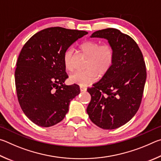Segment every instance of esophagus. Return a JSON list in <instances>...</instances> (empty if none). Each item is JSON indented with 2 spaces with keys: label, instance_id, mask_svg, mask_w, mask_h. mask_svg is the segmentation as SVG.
<instances>
[{
  "label": "esophagus",
  "instance_id": "obj_1",
  "mask_svg": "<svg viewBox=\"0 0 161 161\" xmlns=\"http://www.w3.org/2000/svg\"><path fill=\"white\" fill-rule=\"evenodd\" d=\"M80 91H82V92L86 91V90H87L86 87H84V86H80Z\"/></svg>",
  "mask_w": 161,
  "mask_h": 161
}]
</instances>
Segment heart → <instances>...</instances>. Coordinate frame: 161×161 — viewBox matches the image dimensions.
I'll use <instances>...</instances> for the list:
<instances>
[{
    "instance_id": "b5f03b06",
    "label": "heart",
    "mask_w": 161,
    "mask_h": 161,
    "mask_svg": "<svg viewBox=\"0 0 161 161\" xmlns=\"http://www.w3.org/2000/svg\"><path fill=\"white\" fill-rule=\"evenodd\" d=\"M79 50L88 58L85 71H77L70 75V83L86 86L97 80L98 74L105 75L112 67L114 60V49L108 44H100L95 41H86L79 46ZM65 69L73 70V53L71 49L65 51L63 56Z\"/></svg>"
}]
</instances>
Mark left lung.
Instances as JSON below:
<instances>
[{
	"mask_svg": "<svg viewBox=\"0 0 161 161\" xmlns=\"http://www.w3.org/2000/svg\"><path fill=\"white\" fill-rule=\"evenodd\" d=\"M91 37L107 39L114 55L109 71L87 90L91 95L87 113L99 127L114 129L127 123L139 108L146 79L145 62L136 42L119 30H98Z\"/></svg>",
	"mask_w": 161,
	"mask_h": 161,
	"instance_id": "left-lung-1",
	"label": "left lung"
}]
</instances>
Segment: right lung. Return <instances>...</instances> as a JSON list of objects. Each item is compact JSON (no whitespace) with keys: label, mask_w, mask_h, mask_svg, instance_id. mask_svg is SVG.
Returning <instances> with one entry per match:
<instances>
[{"label":"right lung","mask_w":161,"mask_h":161,"mask_svg":"<svg viewBox=\"0 0 161 161\" xmlns=\"http://www.w3.org/2000/svg\"><path fill=\"white\" fill-rule=\"evenodd\" d=\"M88 32L55 27L36 33L22 47L15 72L17 95L28 119L42 127L64 119L70 102L80 93L78 85L66 86L63 56Z\"/></svg>","instance_id":"obj_1"}]
</instances>
